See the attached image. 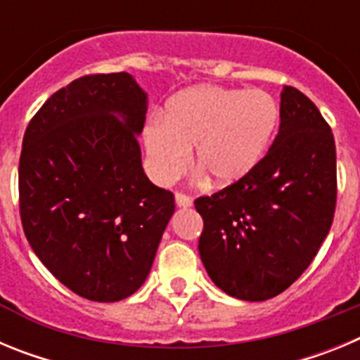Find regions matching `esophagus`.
Here are the masks:
<instances>
[{
    "instance_id": "1",
    "label": "esophagus",
    "mask_w": 360,
    "mask_h": 360,
    "mask_svg": "<svg viewBox=\"0 0 360 360\" xmlns=\"http://www.w3.org/2000/svg\"><path fill=\"white\" fill-rule=\"evenodd\" d=\"M174 202H176L178 207H191V205H193V198L187 195H184V193H176V196H174Z\"/></svg>"
}]
</instances>
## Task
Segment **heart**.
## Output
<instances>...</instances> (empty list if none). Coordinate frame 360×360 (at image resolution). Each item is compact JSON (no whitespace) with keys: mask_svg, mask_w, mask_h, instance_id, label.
<instances>
[{"mask_svg":"<svg viewBox=\"0 0 360 360\" xmlns=\"http://www.w3.org/2000/svg\"><path fill=\"white\" fill-rule=\"evenodd\" d=\"M279 119L276 98L262 88L236 90L203 84L178 94L164 117L144 129L149 169L169 182L186 169L195 148V167L214 186H231L259 164Z\"/></svg>","mask_w":360,"mask_h":360,"instance_id":"1","label":"heart"}]
</instances>
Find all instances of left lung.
I'll return each mask as SVG.
<instances>
[{
  "mask_svg": "<svg viewBox=\"0 0 360 360\" xmlns=\"http://www.w3.org/2000/svg\"><path fill=\"white\" fill-rule=\"evenodd\" d=\"M279 131L259 164L195 207L203 218L198 250L225 294L265 301L287 290L316 257L333 221L335 141L310 98L281 91Z\"/></svg>",
  "mask_w": 360,
  "mask_h": 360,
  "instance_id": "8db88e82",
  "label": "left lung"
}]
</instances>
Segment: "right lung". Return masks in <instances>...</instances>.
<instances>
[{"instance_id": "obj_1", "label": "right lung", "mask_w": 360, "mask_h": 360, "mask_svg": "<svg viewBox=\"0 0 360 360\" xmlns=\"http://www.w3.org/2000/svg\"><path fill=\"white\" fill-rule=\"evenodd\" d=\"M146 111L129 73L84 75L56 91L23 136L25 236L65 287L97 303L142 287L174 212L173 193L142 169Z\"/></svg>"}]
</instances>
